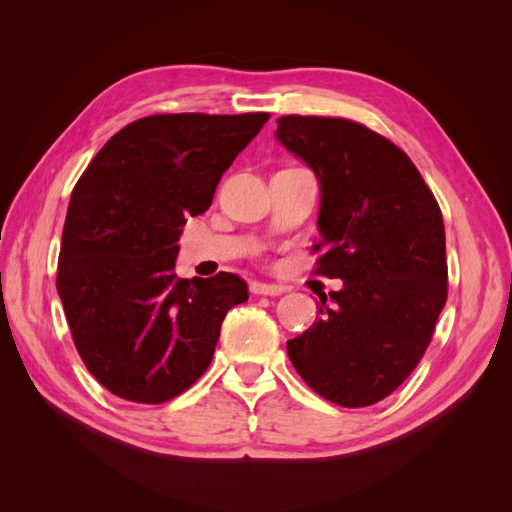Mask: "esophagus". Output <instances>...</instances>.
I'll use <instances>...</instances> for the list:
<instances>
[{"instance_id":"esophagus-1","label":"esophagus","mask_w":512,"mask_h":512,"mask_svg":"<svg viewBox=\"0 0 512 512\" xmlns=\"http://www.w3.org/2000/svg\"><path fill=\"white\" fill-rule=\"evenodd\" d=\"M288 288L282 284H262V282H252L250 292L252 294H265V297H280Z\"/></svg>"}]
</instances>
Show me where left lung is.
<instances>
[{
    "mask_svg": "<svg viewBox=\"0 0 512 512\" xmlns=\"http://www.w3.org/2000/svg\"><path fill=\"white\" fill-rule=\"evenodd\" d=\"M275 138L320 181L316 273L344 282L288 356L333 404H378L423 359L446 303L440 207L406 153L361 123L286 115Z\"/></svg>",
    "mask_w": 512,
    "mask_h": 512,
    "instance_id": "1",
    "label": "left lung"
}]
</instances>
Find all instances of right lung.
<instances>
[{
  "instance_id": "obj_1",
  "label": "right lung",
  "mask_w": 512,
  "mask_h": 512,
  "mask_svg": "<svg viewBox=\"0 0 512 512\" xmlns=\"http://www.w3.org/2000/svg\"><path fill=\"white\" fill-rule=\"evenodd\" d=\"M269 113L151 115L128 123L74 185L57 292L89 374L134 404H164L205 374L235 273L181 280L185 218L211 207L226 168Z\"/></svg>"
}]
</instances>
